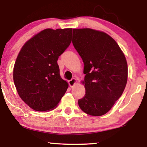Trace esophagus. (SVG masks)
I'll use <instances>...</instances> for the list:
<instances>
[{
  "mask_svg": "<svg viewBox=\"0 0 147 147\" xmlns=\"http://www.w3.org/2000/svg\"><path fill=\"white\" fill-rule=\"evenodd\" d=\"M76 82H77V81H76V79H75V78H72V79L71 80H69V85L71 88H73L74 86L76 85Z\"/></svg>",
  "mask_w": 147,
  "mask_h": 147,
  "instance_id": "1",
  "label": "esophagus"
}]
</instances>
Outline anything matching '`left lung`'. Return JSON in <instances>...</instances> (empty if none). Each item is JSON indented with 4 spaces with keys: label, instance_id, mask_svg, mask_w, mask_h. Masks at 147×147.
Wrapping results in <instances>:
<instances>
[{
    "label": "left lung",
    "instance_id": "obj_1",
    "mask_svg": "<svg viewBox=\"0 0 147 147\" xmlns=\"http://www.w3.org/2000/svg\"><path fill=\"white\" fill-rule=\"evenodd\" d=\"M73 45L83 60L86 94L78 100L82 111L102 116L122 96L128 78V65L115 40L104 32L74 29Z\"/></svg>",
    "mask_w": 147,
    "mask_h": 147
}]
</instances>
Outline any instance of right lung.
I'll return each instance as SVG.
<instances>
[{
  "label": "right lung",
  "instance_id": "right-lung-1",
  "mask_svg": "<svg viewBox=\"0 0 147 147\" xmlns=\"http://www.w3.org/2000/svg\"><path fill=\"white\" fill-rule=\"evenodd\" d=\"M72 29H46L26 42L16 59L13 80L22 100L35 111L53 110L68 88L59 56L71 43Z\"/></svg>",
  "mask_w": 147,
  "mask_h": 147
}]
</instances>
